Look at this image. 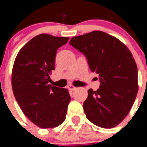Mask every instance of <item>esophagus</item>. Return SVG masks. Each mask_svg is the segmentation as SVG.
Listing matches in <instances>:
<instances>
[{
  "label": "esophagus",
  "instance_id": "34e87169",
  "mask_svg": "<svg viewBox=\"0 0 147 147\" xmlns=\"http://www.w3.org/2000/svg\"><path fill=\"white\" fill-rule=\"evenodd\" d=\"M67 88H69V90H71V91H74V90H75L77 88V87L74 86L73 85H72V84H69V85L67 86Z\"/></svg>",
  "mask_w": 147,
  "mask_h": 147
}]
</instances>
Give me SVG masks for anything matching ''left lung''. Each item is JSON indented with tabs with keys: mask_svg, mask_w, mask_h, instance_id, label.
Returning a JSON list of instances; mask_svg holds the SVG:
<instances>
[{
	"mask_svg": "<svg viewBox=\"0 0 147 147\" xmlns=\"http://www.w3.org/2000/svg\"><path fill=\"white\" fill-rule=\"evenodd\" d=\"M69 44L86 55L91 71L100 76V88L88 89L83 102L86 118L100 127H114L127 116L138 93V69L131 52L100 31L74 36Z\"/></svg>",
	"mask_w": 147,
	"mask_h": 147,
	"instance_id": "1",
	"label": "left lung"
}]
</instances>
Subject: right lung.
I'll return each instance as SVG.
<instances>
[{
	"instance_id": "right-lung-1",
	"label": "right lung",
	"mask_w": 147,
	"mask_h": 147,
	"mask_svg": "<svg viewBox=\"0 0 147 147\" xmlns=\"http://www.w3.org/2000/svg\"><path fill=\"white\" fill-rule=\"evenodd\" d=\"M69 37L36 36L18 53L11 73L14 97L22 111L40 128H53L64 122L71 100L68 90L49 84L55 69L58 48Z\"/></svg>"
}]
</instances>
